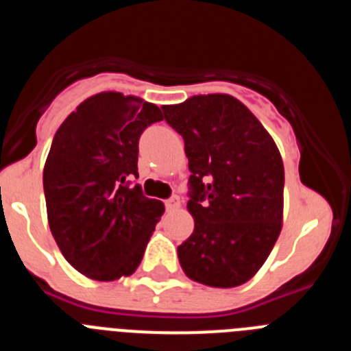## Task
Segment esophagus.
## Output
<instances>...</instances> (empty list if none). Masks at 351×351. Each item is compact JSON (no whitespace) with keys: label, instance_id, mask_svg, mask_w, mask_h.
Returning a JSON list of instances; mask_svg holds the SVG:
<instances>
[{"label":"esophagus","instance_id":"esophagus-1","mask_svg":"<svg viewBox=\"0 0 351 351\" xmlns=\"http://www.w3.org/2000/svg\"><path fill=\"white\" fill-rule=\"evenodd\" d=\"M165 206H167V209H178V207L181 206V198H179L178 195H172V197H170L169 200L165 202Z\"/></svg>","mask_w":351,"mask_h":351}]
</instances>
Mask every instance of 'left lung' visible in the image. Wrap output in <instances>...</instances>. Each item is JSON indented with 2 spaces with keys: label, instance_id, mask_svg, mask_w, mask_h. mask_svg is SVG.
<instances>
[{
  "label": "left lung",
  "instance_id": "obj_1",
  "mask_svg": "<svg viewBox=\"0 0 351 351\" xmlns=\"http://www.w3.org/2000/svg\"><path fill=\"white\" fill-rule=\"evenodd\" d=\"M161 108L184 141L191 172L188 210L195 230L178 247L182 271L214 288L246 283L280 237V151L250 108L230 95H198Z\"/></svg>",
  "mask_w": 351,
  "mask_h": 351
}]
</instances>
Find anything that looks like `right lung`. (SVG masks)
<instances>
[{"instance_id":"add662e5","label":"right lung","mask_w":351,"mask_h":351,"mask_svg":"<svg viewBox=\"0 0 351 351\" xmlns=\"http://www.w3.org/2000/svg\"><path fill=\"white\" fill-rule=\"evenodd\" d=\"M161 121L154 104L98 93L56 132L43 169L54 241L71 267L91 280L114 281L137 271L165 207L138 184V138Z\"/></svg>"}]
</instances>
